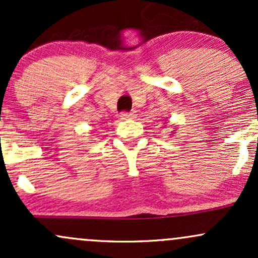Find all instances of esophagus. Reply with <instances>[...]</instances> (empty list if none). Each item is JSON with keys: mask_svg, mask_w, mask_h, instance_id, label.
Masks as SVG:
<instances>
[{"mask_svg": "<svg viewBox=\"0 0 258 258\" xmlns=\"http://www.w3.org/2000/svg\"><path fill=\"white\" fill-rule=\"evenodd\" d=\"M121 119L122 120H131V119H135V112H121Z\"/></svg>", "mask_w": 258, "mask_h": 258, "instance_id": "34e87169", "label": "esophagus"}]
</instances>
